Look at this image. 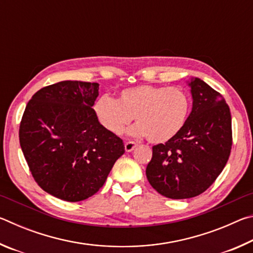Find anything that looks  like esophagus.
<instances>
[{"label": "esophagus", "mask_w": 253, "mask_h": 253, "mask_svg": "<svg viewBox=\"0 0 253 253\" xmlns=\"http://www.w3.org/2000/svg\"><path fill=\"white\" fill-rule=\"evenodd\" d=\"M135 147H136L135 142H126L125 143V151L126 152H131Z\"/></svg>", "instance_id": "1"}]
</instances>
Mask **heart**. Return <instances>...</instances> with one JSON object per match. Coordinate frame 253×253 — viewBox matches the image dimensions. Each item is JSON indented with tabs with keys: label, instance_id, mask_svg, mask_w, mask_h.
I'll return each instance as SVG.
<instances>
[{
	"label": "heart",
	"instance_id": "b5f03b06",
	"mask_svg": "<svg viewBox=\"0 0 253 253\" xmlns=\"http://www.w3.org/2000/svg\"><path fill=\"white\" fill-rule=\"evenodd\" d=\"M191 110V97L182 87L140 84L124 89L117 100L101 96L95 104L98 121L106 130L121 135L135 117L129 129L146 136L151 143H165L177 135Z\"/></svg>",
	"mask_w": 253,
	"mask_h": 253
}]
</instances>
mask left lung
I'll return each instance as SVG.
<instances>
[{
  "label": "left lung",
  "instance_id": "left-lung-1",
  "mask_svg": "<svg viewBox=\"0 0 253 253\" xmlns=\"http://www.w3.org/2000/svg\"><path fill=\"white\" fill-rule=\"evenodd\" d=\"M193 106L177 135L153 146L146 176L158 193L169 199L198 196L223 170L232 147L228 104L220 92L200 78H192Z\"/></svg>",
  "mask_w": 253,
  "mask_h": 253
}]
</instances>
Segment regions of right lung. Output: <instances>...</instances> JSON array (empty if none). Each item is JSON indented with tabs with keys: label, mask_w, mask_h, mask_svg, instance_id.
<instances>
[{
	"label": "right lung",
	"mask_w": 253,
	"mask_h": 253,
	"mask_svg": "<svg viewBox=\"0 0 253 253\" xmlns=\"http://www.w3.org/2000/svg\"><path fill=\"white\" fill-rule=\"evenodd\" d=\"M99 84L60 81L32 96L20 124V145L34 181L67 202L90 198L104 185L123 139L106 130L92 106Z\"/></svg>",
	"instance_id": "right-lung-1"
}]
</instances>
